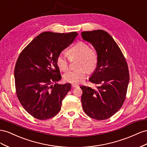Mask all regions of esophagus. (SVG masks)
Returning a JSON list of instances; mask_svg holds the SVG:
<instances>
[{
  "label": "esophagus",
  "instance_id": "34e87169",
  "mask_svg": "<svg viewBox=\"0 0 147 147\" xmlns=\"http://www.w3.org/2000/svg\"><path fill=\"white\" fill-rule=\"evenodd\" d=\"M78 87H79V86L78 84H72V87L73 88H76Z\"/></svg>",
  "mask_w": 147,
  "mask_h": 147
}]
</instances>
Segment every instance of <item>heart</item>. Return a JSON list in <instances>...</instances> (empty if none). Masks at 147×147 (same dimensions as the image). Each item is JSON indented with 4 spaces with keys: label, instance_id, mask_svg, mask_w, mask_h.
<instances>
[{
    "label": "heart",
    "instance_id": "heart-1",
    "mask_svg": "<svg viewBox=\"0 0 147 147\" xmlns=\"http://www.w3.org/2000/svg\"><path fill=\"white\" fill-rule=\"evenodd\" d=\"M69 59L72 60L79 58L78 68L79 69L70 71L66 73L64 80L69 83L79 84L85 80L88 72H94L98 64V55L94 48H90L89 45L82 41L78 42L67 51ZM57 65L60 70L67 71L69 68V61L62 54H60L56 59Z\"/></svg>",
    "mask_w": 147,
    "mask_h": 147
}]
</instances>
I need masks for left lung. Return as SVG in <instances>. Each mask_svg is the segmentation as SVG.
<instances>
[{"label":"left lung","instance_id":"1","mask_svg":"<svg viewBox=\"0 0 147 147\" xmlns=\"http://www.w3.org/2000/svg\"><path fill=\"white\" fill-rule=\"evenodd\" d=\"M82 37L94 46L98 64L89 79L97 89L81 86L84 111L90 118L104 120L123 106L129 82L128 66L123 53L113 37L103 30L81 32Z\"/></svg>","mask_w":147,"mask_h":147}]
</instances>
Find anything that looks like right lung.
Listing matches in <instances>:
<instances>
[{
  "instance_id": "1",
  "label": "right lung",
  "mask_w": 147,
  "mask_h": 147,
  "mask_svg": "<svg viewBox=\"0 0 147 147\" xmlns=\"http://www.w3.org/2000/svg\"><path fill=\"white\" fill-rule=\"evenodd\" d=\"M78 35L76 32H44L20 53L14 71L16 93L24 110L34 118L48 119L60 111L71 86L56 84L61 78L56 59Z\"/></svg>"
}]
</instances>
